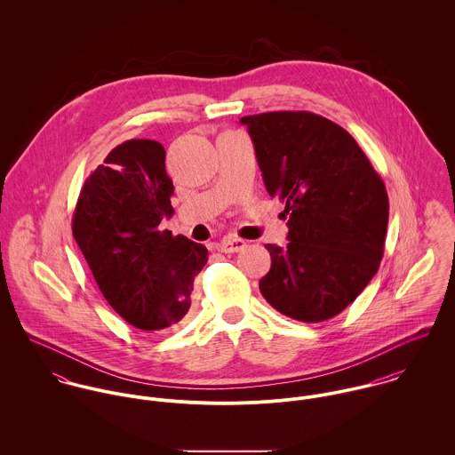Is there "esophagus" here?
<instances>
[{"mask_svg":"<svg viewBox=\"0 0 455 455\" xmlns=\"http://www.w3.org/2000/svg\"><path fill=\"white\" fill-rule=\"evenodd\" d=\"M217 251L219 252H224V254H235V252H240L247 247V243L240 238H224L220 240L217 245Z\"/></svg>","mask_w":455,"mask_h":455,"instance_id":"34e87169","label":"esophagus"}]
</instances>
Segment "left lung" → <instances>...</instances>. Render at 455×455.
Listing matches in <instances>:
<instances>
[{
    "instance_id": "left-lung-1",
    "label": "left lung",
    "mask_w": 455,
    "mask_h": 455,
    "mask_svg": "<svg viewBox=\"0 0 455 455\" xmlns=\"http://www.w3.org/2000/svg\"><path fill=\"white\" fill-rule=\"evenodd\" d=\"M269 196L285 203L287 247L264 245L271 267L260 294L280 314L323 323L343 312L379 271L389 197L357 141L310 112L240 119Z\"/></svg>"
}]
</instances>
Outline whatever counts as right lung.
Listing matches in <instances>:
<instances>
[{
	"instance_id": "add662e5",
	"label": "right lung",
	"mask_w": 455,
	"mask_h": 455,
	"mask_svg": "<svg viewBox=\"0 0 455 455\" xmlns=\"http://www.w3.org/2000/svg\"><path fill=\"white\" fill-rule=\"evenodd\" d=\"M164 159V147L154 140L116 147L85 180L71 226L108 305L143 331L186 317L195 276L208 260L201 243L159 231L173 215Z\"/></svg>"
}]
</instances>
